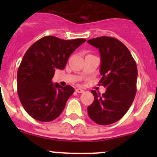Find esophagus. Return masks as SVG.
Segmentation results:
<instances>
[{"instance_id": "esophagus-1", "label": "esophagus", "mask_w": 157, "mask_h": 157, "mask_svg": "<svg viewBox=\"0 0 157 157\" xmlns=\"http://www.w3.org/2000/svg\"><path fill=\"white\" fill-rule=\"evenodd\" d=\"M75 91H76V92H77V93H78V94H81V93H83V92H84V90H83L82 89H80V88L76 89Z\"/></svg>"}]
</instances>
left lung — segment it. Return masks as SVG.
<instances>
[{
  "instance_id": "obj_1",
  "label": "left lung",
  "mask_w": 157,
  "mask_h": 157,
  "mask_svg": "<svg viewBox=\"0 0 157 157\" xmlns=\"http://www.w3.org/2000/svg\"><path fill=\"white\" fill-rule=\"evenodd\" d=\"M87 42L99 50L101 63L100 85L106 88L101 95L91 90L94 101L87 108L90 118L100 125L114 123L127 113L137 90L138 68L124 44L115 37H96Z\"/></svg>"
}]
</instances>
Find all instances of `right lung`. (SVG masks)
I'll use <instances>...</instances> for the list:
<instances>
[{
	"label": "right lung",
	"mask_w": 157,
	"mask_h": 157,
	"mask_svg": "<svg viewBox=\"0 0 157 157\" xmlns=\"http://www.w3.org/2000/svg\"><path fill=\"white\" fill-rule=\"evenodd\" d=\"M86 39L63 40L45 36L34 42L23 56L17 72V91L26 112L35 120L50 122L64 109L75 90L52 83L54 73L63 70L68 57Z\"/></svg>",
	"instance_id": "obj_1"
}]
</instances>
